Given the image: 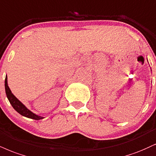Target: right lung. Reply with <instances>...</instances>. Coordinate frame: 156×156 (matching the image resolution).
<instances>
[{
  "label": "right lung",
  "instance_id": "1",
  "mask_svg": "<svg viewBox=\"0 0 156 156\" xmlns=\"http://www.w3.org/2000/svg\"><path fill=\"white\" fill-rule=\"evenodd\" d=\"M5 90L6 97L8 98L9 102L11 103L12 106L16 112H19L20 115L24 116V117L29 118V119H34V120H41L44 119V117H41L40 115H37L36 114L33 113V112L26 108L22 103L20 102L19 99L14 96L12 93L10 89L8 86V81H7V76H5Z\"/></svg>",
  "mask_w": 156,
  "mask_h": 156
}]
</instances>
